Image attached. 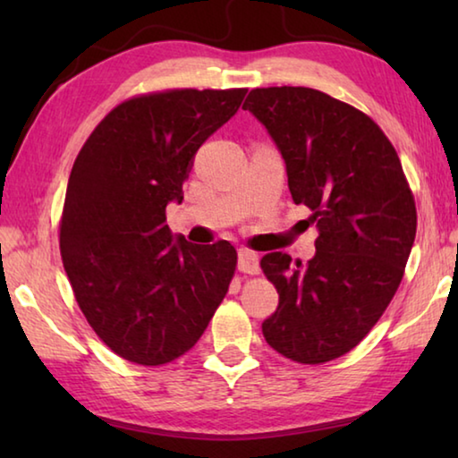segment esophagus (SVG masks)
<instances>
[{
  "mask_svg": "<svg viewBox=\"0 0 458 458\" xmlns=\"http://www.w3.org/2000/svg\"><path fill=\"white\" fill-rule=\"evenodd\" d=\"M238 270L244 275H259L260 267H259V254L248 250V248H240L238 252Z\"/></svg>",
  "mask_w": 458,
  "mask_h": 458,
  "instance_id": "1",
  "label": "esophagus"
}]
</instances>
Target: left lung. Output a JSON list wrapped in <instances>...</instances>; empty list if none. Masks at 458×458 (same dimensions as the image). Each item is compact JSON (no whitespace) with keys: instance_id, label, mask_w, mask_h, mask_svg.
Masks as SVG:
<instances>
[{"instance_id":"obj_1","label":"left lung","mask_w":458,"mask_h":458,"mask_svg":"<svg viewBox=\"0 0 458 458\" xmlns=\"http://www.w3.org/2000/svg\"><path fill=\"white\" fill-rule=\"evenodd\" d=\"M250 111L283 153L294 204L317 222L315 257L268 252L278 293L267 344L305 366L352 352L390 305L416 236V204L390 139L360 108L307 87L254 89Z\"/></svg>"}]
</instances>
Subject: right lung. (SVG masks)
Masks as SVG:
<instances>
[{
  "instance_id": "1",
  "label": "right lung",
  "mask_w": 458,
  "mask_h": 458,
  "mask_svg": "<svg viewBox=\"0 0 458 458\" xmlns=\"http://www.w3.org/2000/svg\"><path fill=\"white\" fill-rule=\"evenodd\" d=\"M244 95L169 89L131 97L76 155L60 218L62 265L89 325L123 360L151 368L182 358L226 297L236 248L174 242L165 208L183 199L193 155Z\"/></svg>"
}]
</instances>
